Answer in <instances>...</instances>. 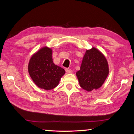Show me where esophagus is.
Masks as SVG:
<instances>
[{"label": "esophagus", "instance_id": "obj_1", "mask_svg": "<svg viewBox=\"0 0 134 134\" xmlns=\"http://www.w3.org/2000/svg\"><path fill=\"white\" fill-rule=\"evenodd\" d=\"M65 71L67 72V73H72V70L70 69H65Z\"/></svg>", "mask_w": 134, "mask_h": 134}]
</instances>
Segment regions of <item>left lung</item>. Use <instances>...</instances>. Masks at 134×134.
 Instances as JSON below:
<instances>
[{
	"label": "left lung",
	"instance_id": "obj_1",
	"mask_svg": "<svg viewBox=\"0 0 134 134\" xmlns=\"http://www.w3.org/2000/svg\"><path fill=\"white\" fill-rule=\"evenodd\" d=\"M109 74L106 59L97 49L87 50L80 70L76 72L79 84L83 89L92 91L100 87Z\"/></svg>",
	"mask_w": 134,
	"mask_h": 134
}]
</instances>
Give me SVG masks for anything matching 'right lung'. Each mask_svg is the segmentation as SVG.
Masks as SVG:
<instances>
[{"instance_id":"obj_1","label":"right lung","mask_w":134,"mask_h":134,"mask_svg":"<svg viewBox=\"0 0 134 134\" xmlns=\"http://www.w3.org/2000/svg\"><path fill=\"white\" fill-rule=\"evenodd\" d=\"M52 50L47 47L41 49L31 58L28 71L35 85L45 90H51L58 85L64 70L53 62Z\"/></svg>"}]
</instances>
